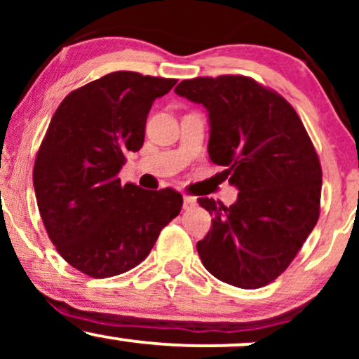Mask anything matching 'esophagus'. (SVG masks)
Segmentation results:
<instances>
[{
    "instance_id": "1",
    "label": "esophagus",
    "mask_w": 359,
    "mask_h": 359,
    "mask_svg": "<svg viewBox=\"0 0 359 359\" xmlns=\"http://www.w3.org/2000/svg\"><path fill=\"white\" fill-rule=\"evenodd\" d=\"M196 205V199L191 196H184V209H192Z\"/></svg>"
}]
</instances>
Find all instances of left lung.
Wrapping results in <instances>:
<instances>
[{
  "instance_id": "left-lung-1",
  "label": "left lung",
  "mask_w": 359,
  "mask_h": 359,
  "mask_svg": "<svg viewBox=\"0 0 359 359\" xmlns=\"http://www.w3.org/2000/svg\"><path fill=\"white\" fill-rule=\"evenodd\" d=\"M209 113V158L236 203L197 199L212 216L197 253L209 273L240 288L282 275L319 219L323 170L304 123L278 93L246 76L196 77L175 88Z\"/></svg>"
}]
</instances>
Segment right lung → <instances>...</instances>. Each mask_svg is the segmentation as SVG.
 <instances>
[{
  "mask_svg": "<svg viewBox=\"0 0 359 359\" xmlns=\"http://www.w3.org/2000/svg\"><path fill=\"white\" fill-rule=\"evenodd\" d=\"M175 82L111 72L72 90L52 116L35 158L36 204L60 257L89 277L135 269L182 209L174 189L118 179L125 155L143 145L151 104Z\"/></svg>",
  "mask_w": 359,
  "mask_h": 359,
  "instance_id": "1",
  "label": "right lung"
}]
</instances>
